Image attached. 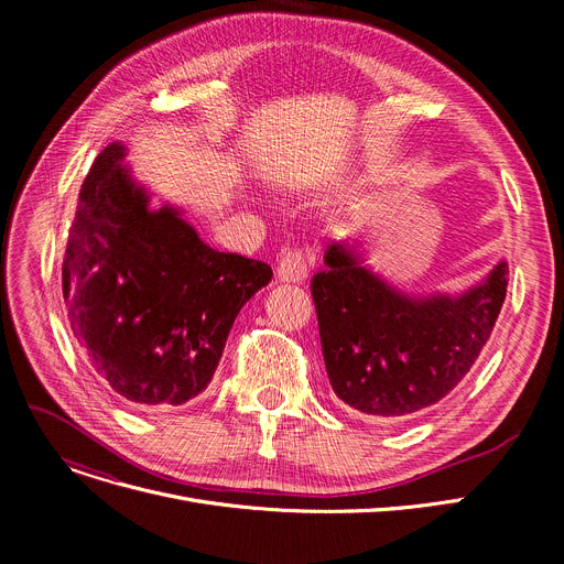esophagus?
Segmentation results:
<instances>
[{"label": "esophagus", "mask_w": 564, "mask_h": 564, "mask_svg": "<svg viewBox=\"0 0 564 564\" xmlns=\"http://www.w3.org/2000/svg\"><path fill=\"white\" fill-rule=\"evenodd\" d=\"M311 270V258L297 249V247H285L281 251L279 258V267H276V276L283 283H300L308 276Z\"/></svg>", "instance_id": "1"}]
</instances>
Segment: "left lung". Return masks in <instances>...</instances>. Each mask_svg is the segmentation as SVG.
<instances>
[{
    "instance_id": "8db88e82",
    "label": "left lung",
    "mask_w": 564,
    "mask_h": 564,
    "mask_svg": "<svg viewBox=\"0 0 564 564\" xmlns=\"http://www.w3.org/2000/svg\"><path fill=\"white\" fill-rule=\"evenodd\" d=\"M324 264L311 292L332 389L379 419L409 416L457 387L491 338L510 274L500 262L462 297L413 300L345 242L327 247Z\"/></svg>"
}]
</instances>
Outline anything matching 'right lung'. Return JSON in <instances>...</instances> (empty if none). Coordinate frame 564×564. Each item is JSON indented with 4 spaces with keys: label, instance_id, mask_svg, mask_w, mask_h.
I'll list each match as a JSON object with an SVG mask.
<instances>
[{
    "label": "right lung",
    "instance_id": "obj_1",
    "mask_svg": "<svg viewBox=\"0 0 564 564\" xmlns=\"http://www.w3.org/2000/svg\"><path fill=\"white\" fill-rule=\"evenodd\" d=\"M113 141L84 177L62 267L91 375L130 404H183L210 383L240 308L272 267L215 251L173 207L151 210Z\"/></svg>",
    "mask_w": 564,
    "mask_h": 564
}]
</instances>
